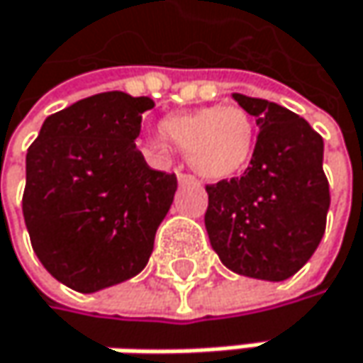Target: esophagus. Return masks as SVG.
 <instances>
[{
	"label": "esophagus",
	"instance_id": "esophagus-1",
	"mask_svg": "<svg viewBox=\"0 0 363 363\" xmlns=\"http://www.w3.org/2000/svg\"><path fill=\"white\" fill-rule=\"evenodd\" d=\"M177 179H179V184H196V177L190 173H177Z\"/></svg>",
	"mask_w": 363,
	"mask_h": 363
}]
</instances>
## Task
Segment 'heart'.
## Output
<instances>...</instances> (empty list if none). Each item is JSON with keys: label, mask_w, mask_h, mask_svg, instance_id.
Wrapping results in <instances>:
<instances>
[{"label": "heart", "mask_w": 363, "mask_h": 363, "mask_svg": "<svg viewBox=\"0 0 363 363\" xmlns=\"http://www.w3.org/2000/svg\"><path fill=\"white\" fill-rule=\"evenodd\" d=\"M160 133L169 144L186 150L190 167L208 182L240 175L249 167L257 144L255 123L238 106H204L171 114L160 121ZM164 140L148 142L155 157L167 155Z\"/></svg>", "instance_id": "b5f03b06"}]
</instances>
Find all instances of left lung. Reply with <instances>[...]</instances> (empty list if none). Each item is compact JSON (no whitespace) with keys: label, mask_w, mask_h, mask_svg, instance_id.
Instances as JSON below:
<instances>
[{"label":"left lung","mask_w":363,"mask_h":363,"mask_svg":"<svg viewBox=\"0 0 363 363\" xmlns=\"http://www.w3.org/2000/svg\"><path fill=\"white\" fill-rule=\"evenodd\" d=\"M259 135L245 175L206 186L204 225L221 263L257 280L280 282L315 252L330 206L324 142L289 108L234 94Z\"/></svg>","instance_id":"left-lung-1"}]
</instances>
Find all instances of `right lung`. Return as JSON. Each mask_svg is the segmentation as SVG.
<instances>
[{"label": "right lung", "instance_id": "right-lung-1", "mask_svg": "<svg viewBox=\"0 0 363 363\" xmlns=\"http://www.w3.org/2000/svg\"><path fill=\"white\" fill-rule=\"evenodd\" d=\"M150 98L96 94L50 114L26 152L23 215L43 267L77 293L138 276L177 190L135 148Z\"/></svg>", "mask_w": 363, "mask_h": 363}]
</instances>
